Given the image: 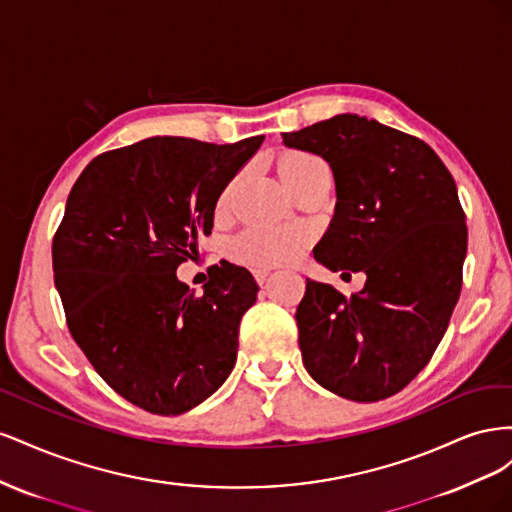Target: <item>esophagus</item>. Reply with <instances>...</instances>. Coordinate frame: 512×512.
Segmentation results:
<instances>
[{"instance_id":"1","label":"esophagus","mask_w":512,"mask_h":512,"mask_svg":"<svg viewBox=\"0 0 512 512\" xmlns=\"http://www.w3.org/2000/svg\"><path fill=\"white\" fill-rule=\"evenodd\" d=\"M269 273H271L269 269H256V271H254V277H256V282H258L260 286H262V284H265V282H267V277H269Z\"/></svg>"}]
</instances>
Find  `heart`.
I'll use <instances>...</instances> for the list:
<instances>
[{"mask_svg":"<svg viewBox=\"0 0 512 512\" xmlns=\"http://www.w3.org/2000/svg\"><path fill=\"white\" fill-rule=\"evenodd\" d=\"M324 164L312 153H288L280 162V175L286 185L297 181L314 166ZM235 190V183H230L220 196V209H226L228 200ZM309 243V232L301 226H282V228H250L232 243V256L241 265L252 269H271L277 265H288L297 260Z\"/></svg>","mask_w":512,"mask_h":512,"instance_id":"obj_1","label":"heart"}]
</instances>
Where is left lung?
Here are the masks:
<instances>
[{
  "mask_svg": "<svg viewBox=\"0 0 512 512\" xmlns=\"http://www.w3.org/2000/svg\"><path fill=\"white\" fill-rule=\"evenodd\" d=\"M282 138L333 170L335 211L314 258L367 277L352 297L307 280L303 365L339 397H391L429 363L459 299L468 226L455 179L421 138L352 113Z\"/></svg>",
  "mask_w": 512,
  "mask_h": 512,
  "instance_id": "left-lung-1",
  "label": "left lung"
}]
</instances>
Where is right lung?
I'll return each mask as SVG.
<instances>
[{
	"instance_id": "1",
	"label": "right lung",
	"mask_w": 512,
	"mask_h": 512,
	"mask_svg": "<svg viewBox=\"0 0 512 512\" xmlns=\"http://www.w3.org/2000/svg\"><path fill=\"white\" fill-rule=\"evenodd\" d=\"M262 141L153 136L102 153L72 185L53 239L68 329L102 380L151 414L192 410L235 367L252 273L222 260L196 297L177 267L211 235L220 194Z\"/></svg>"
}]
</instances>
